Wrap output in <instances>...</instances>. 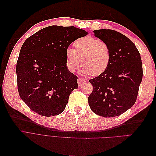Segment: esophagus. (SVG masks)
<instances>
[{
  "instance_id": "34e87169",
  "label": "esophagus",
  "mask_w": 156,
  "mask_h": 156,
  "mask_svg": "<svg viewBox=\"0 0 156 156\" xmlns=\"http://www.w3.org/2000/svg\"><path fill=\"white\" fill-rule=\"evenodd\" d=\"M84 82H85V80L82 79V78H79L78 80H77V83H78V84H79V86L82 85V84H83Z\"/></svg>"
}]
</instances>
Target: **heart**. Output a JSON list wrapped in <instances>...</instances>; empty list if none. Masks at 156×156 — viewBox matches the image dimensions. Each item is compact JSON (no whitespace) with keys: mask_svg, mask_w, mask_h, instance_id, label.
<instances>
[{"mask_svg":"<svg viewBox=\"0 0 156 156\" xmlns=\"http://www.w3.org/2000/svg\"><path fill=\"white\" fill-rule=\"evenodd\" d=\"M75 49H68L66 53V65L70 72H74L81 62V72L84 75H100L107 69L111 61V51L106 42L90 36L75 40Z\"/></svg>","mask_w":156,"mask_h":156,"instance_id":"b5f03b06","label":"heart"}]
</instances>
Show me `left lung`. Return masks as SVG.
<instances>
[{
	"label": "left lung",
	"instance_id": "8db88e82",
	"mask_svg": "<svg viewBox=\"0 0 156 156\" xmlns=\"http://www.w3.org/2000/svg\"><path fill=\"white\" fill-rule=\"evenodd\" d=\"M94 32L109 46L111 61L104 72L89 80L93 86L89 106L99 116H119L136 101L143 79L140 55L133 42L119 32L100 29Z\"/></svg>",
	"mask_w": 156,
	"mask_h": 156
}]
</instances>
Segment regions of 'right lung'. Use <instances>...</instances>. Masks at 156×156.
<instances>
[{"mask_svg":"<svg viewBox=\"0 0 156 156\" xmlns=\"http://www.w3.org/2000/svg\"><path fill=\"white\" fill-rule=\"evenodd\" d=\"M88 32L72 27L44 28L23 43L16 65L21 100L44 116L62 112L69 94L78 88L77 77L66 66V53L75 40Z\"/></svg>","mask_w":156,"mask_h":156,"instance_id":"right-lung-1","label":"right lung"}]
</instances>
